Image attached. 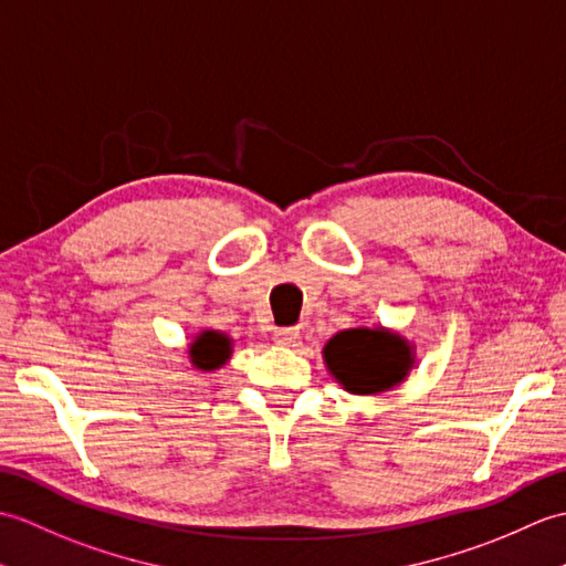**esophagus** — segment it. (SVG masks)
<instances>
[{
    "label": "esophagus",
    "instance_id": "esophagus-1",
    "mask_svg": "<svg viewBox=\"0 0 566 566\" xmlns=\"http://www.w3.org/2000/svg\"><path fill=\"white\" fill-rule=\"evenodd\" d=\"M297 338H300V332L295 329V326H287V329H275L273 332V344L283 346V348L295 346Z\"/></svg>",
    "mask_w": 566,
    "mask_h": 566
}]
</instances>
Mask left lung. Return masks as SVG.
<instances>
[{
    "mask_svg": "<svg viewBox=\"0 0 566 566\" xmlns=\"http://www.w3.org/2000/svg\"><path fill=\"white\" fill-rule=\"evenodd\" d=\"M324 366L350 395H382L409 378L417 348L387 326L336 332L322 348Z\"/></svg>",
    "mask_w": 566,
    "mask_h": 566,
    "instance_id": "obj_1",
    "label": "left lung"
}]
</instances>
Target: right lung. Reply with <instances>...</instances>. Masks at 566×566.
Here are the masks:
<instances>
[{"label":"right lung","mask_w":566,"mask_h":566,"mask_svg":"<svg viewBox=\"0 0 566 566\" xmlns=\"http://www.w3.org/2000/svg\"><path fill=\"white\" fill-rule=\"evenodd\" d=\"M234 338L218 329H200L188 344V360L200 373L220 370L232 358Z\"/></svg>","instance_id":"add662e5"}]
</instances>
